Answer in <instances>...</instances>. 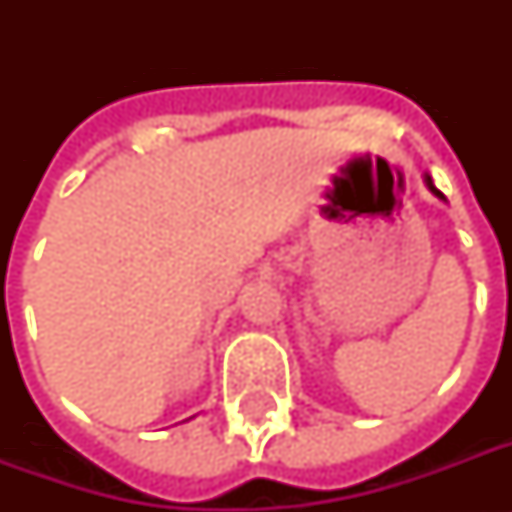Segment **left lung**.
<instances>
[{"mask_svg": "<svg viewBox=\"0 0 512 512\" xmlns=\"http://www.w3.org/2000/svg\"><path fill=\"white\" fill-rule=\"evenodd\" d=\"M425 183H428V188H430V191H433V193H436V196H438V199H444V193H441V191H438V188H436V185H433V180H430V175H425Z\"/></svg>", "mask_w": 512, "mask_h": 512, "instance_id": "obj_1", "label": "left lung"}]
</instances>
